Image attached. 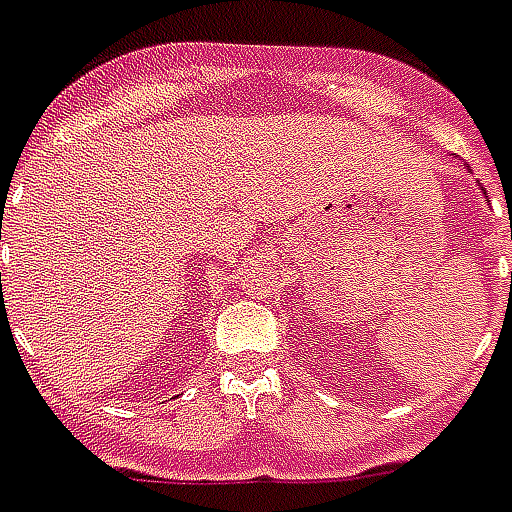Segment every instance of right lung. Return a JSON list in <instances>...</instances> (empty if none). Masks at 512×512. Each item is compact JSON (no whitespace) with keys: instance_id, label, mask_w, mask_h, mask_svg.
<instances>
[{"instance_id":"1","label":"right lung","mask_w":512,"mask_h":512,"mask_svg":"<svg viewBox=\"0 0 512 512\" xmlns=\"http://www.w3.org/2000/svg\"><path fill=\"white\" fill-rule=\"evenodd\" d=\"M0 276H2V274H0Z\"/></svg>"}]
</instances>
